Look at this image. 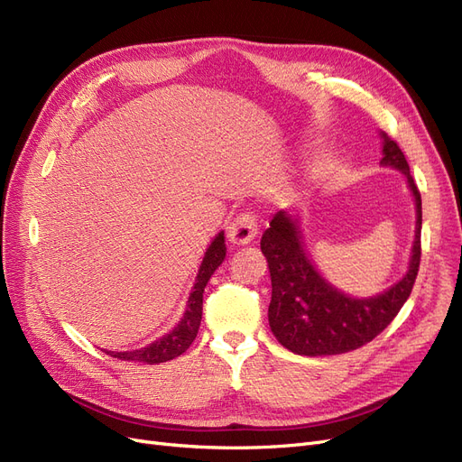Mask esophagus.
I'll use <instances>...</instances> for the list:
<instances>
[{
    "instance_id": "1",
    "label": "esophagus",
    "mask_w": 462,
    "mask_h": 462,
    "mask_svg": "<svg viewBox=\"0 0 462 462\" xmlns=\"http://www.w3.org/2000/svg\"><path fill=\"white\" fill-rule=\"evenodd\" d=\"M258 233L256 219L250 212H243L233 217L229 231H227V241L233 246H245L254 241V236Z\"/></svg>"
}]
</instances>
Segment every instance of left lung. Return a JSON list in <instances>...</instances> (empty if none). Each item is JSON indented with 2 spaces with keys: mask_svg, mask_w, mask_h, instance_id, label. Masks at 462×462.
Masks as SVG:
<instances>
[{
  "mask_svg": "<svg viewBox=\"0 0 462 462\" xmlns=\"http://www.w3.org/2000/svg\"><path fill=\"white\" fill-rule=\"evenodd\" d=\"M378 135L383 139L380 166L400 171L415 200L417 224L407 272L378 294H347L328 282L310 258L301 210H279L260 243L272 275L267 317L275 338L296 356H338L371 342L393 321L415 284L420 263L422 200L402 149L384 132Z\"/></svg>",
  "mask_w": 462,
  "mask_h": 462,
  "instance_id": "left-lung-1",
  "label": "left lung"
}]
</instances>
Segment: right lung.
Here are the masks:
<instances>
[{"label": "right lung", "instance_id": "obj_1", "mask_svg": "<svg viewBox=\"0 0 462 462\" xmlns=\"http://www.w3.org/2000/svg\"><path fill=\"white\" fill-rule=\"evenodd\" d=\"M226 250L227 248H226L224 231H219L204 252L195 284L187 298L185 311L176 327L145 347L130 349V352H106V354L110 357H118L122 361H134V363L137 361V363H147V365L166 363L170 359L180 357L197 338V332L202 319V294L216 269L221 265V262L226 260Z\"/></svg>", "mask_w": 462, "mask_h": 462}]
</instances>
